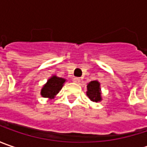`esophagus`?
Segmentation results:
<instances>
[{"label": "esophagus", "instance_id": "obj_1", "mask_svg": "<svg viewBox=\"0 0 147 147\" xmlns=\"http://www.w3.org/2000/svg\"><path fill=\"white\" fill-rule=\"evenodd\" d=\"M80 80H81V79H80V78H78V77H75V78H73V81H74V82H76V83L80 82Z\"/></svg>", "mask_w": 147, "mask_h": 147}]
</instances>
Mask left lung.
<instances>
[{
    "instance_id": "obj_1",
    "label": "left lung",
    "mask_w": 147,
    "mask_h": 147,
    "mask_svg": "<svg viewBox=\"0 0 147 147\" xmlns=\"http://www.w3.org/2000/svg\"><path fill=\"white\" fill-rule=\"evenodd\" d=\"M87 88H88L87 95L91 100L97 102L101 100L100 83L97 81H92L91 82H89Z\"/></svg>"
}]
</instances>
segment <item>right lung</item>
Segmentation results:
<instances>
[{"label":"right lung","mask_w":147,"mask_h":147,"mask_svg":"<svg viewBox=\"0 0 147 147\" xmlns=\"http://www.w3.org/2000/svg\"><path fill=\"white\" fill-rule=\"evenodd\" d=\"M65 82V79L61 78H58L56 76L51 78L42 89V96L46 98H53L61 90Z\"/></svg>","instance_id":"obj_1"}]
</instances>
